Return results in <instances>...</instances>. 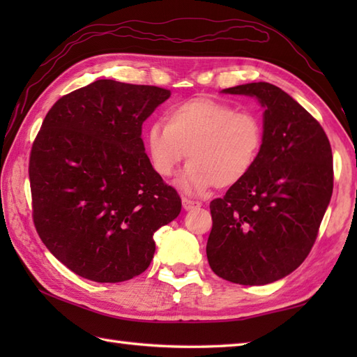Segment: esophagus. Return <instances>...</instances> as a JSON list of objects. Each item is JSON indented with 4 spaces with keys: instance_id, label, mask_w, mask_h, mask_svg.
Listing matches in <instances>:
<instances>
[{
    "instance_id": "34e87169",
    "label": "esophagus",
    "mask_w": 357,
    "mask_h": 357,
    "mask_svg": "<svg viewBox=\"0 0 357 357\" xmlns=\"http://www.w3.org/2000/svg\"><path fill=\"white\" fill-rule=\"evenodd\" d=\"M183 207H184V210H187V211H188V210H193V208H199V207H201V202L183 198Z\"/></svg>"
}]
</instances>
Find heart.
Instances as JSON below:
<instances>
[{
	"label": "heart",
	"mask_w": 357,
	"mask_h": 357,
	"mask_svg": "<svg viewBox=\"0 0 357 357\" xmlns=\"http://www.w3.org/2000/svg\"><path fill=\"white\" fill-rule=\"evenodd\" d=\"M262 142L255 115L207 98L173 105L165 124L153 123L146 132L147 155L159 176H172L187 155L190 164L178 179L187 193L238 184L255 167Z\"/></svg>",
	"instance_id": "heart-1"
}]
</instances>
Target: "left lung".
<instances>
[{
    "label": "left lung",
    "mask_w": 357,
    "mask_h": 357,
    "mask_svg": "<svg viewBox=\"0 0 357 357\" xmlns=\"http://www.w3.org/2000/svg\"><path fill=\"white\" fill-rule=\"evenodd\" d=\"M222 93L256 98L264 142L247 176L210 202L207 259L219 278L265 285L305 261L333 193V155L321 124L270 82Z\"/></svg>",
    "instance_id": "left-lung-1"
}]
</instances>
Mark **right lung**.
<instances>
[{
  "instance_id": "obj_1",
  "label": "right lung",
  "mask_w": 357,
  "mask_h": 357,
  "mask_svg": "<svg viewBox=\"0 0 357 357\" xmlns=\"http://www.w3.org/2000/svg\"><path fill=\"white\" fill-rule=\"evenodd\" d=\"M170 90L113 79L63 96L30 153L33 222L49 252L78 276L123 282L149 268L153 234L181 198L151 169L142 123Z\"/></svg>"
}]
</instances>
